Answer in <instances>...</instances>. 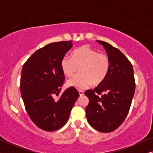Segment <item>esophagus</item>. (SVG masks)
Masks as SVG:
<instances>
[{
    "mask_svg": "<svg viewBox=\"0 0 153 153\" xmlns=\"http://www.w3.org/2000/svg\"><path fill=\"white\" fill-rule=\"evenodd\" d=\"M79 95H80V96H82L83 94H84V91H79Z\"/></svg>",
    "mask_w": 153,
    "mask_h": 153,
    "instance_id": "esophagus-1",
    "label": "esophagus"
}]
</instances>
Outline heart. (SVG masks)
<instances>
[{
  "mask_svg": "<svg viewBox=\"0 0 153 153\" xmlns=\"http://www.w3.org/2000/svg\"><path fill=\"white\" fill-rule=\"evenodd\" d=\"M111 62L107 55L100 53L88 46L82 47L73 51L72 57H62L60 68L67 76H72L79 68V74L69 79L68 85L77 89H85L93 84L104 82L110 70Z\"/></svg>",
  "mask_w": 153,
  "mask_h": 153,
  "instance_id": "1",
  "label": "heart"
}]
</instances>
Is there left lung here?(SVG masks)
Masks as SVG:
<instances>
[{
    "label": "left lung",
    "mask_w": 153,
    "mask_h": 153,
    "mask_svg": "<svg viewBox=\"0 0 153 153\" xmlns=\"http://www.w3.org/2000/svg\"><path fill=\"white\" fill-rule=\"evenodd\" d=\"M103 46L111 62L105 80L95 89L84 93L89 103L85 108L88 122L101 132H111L124 122L135 92L132 65L117 48L106 42Z\"/></svg>",
    "instance_id": "1"
}]
</instances>
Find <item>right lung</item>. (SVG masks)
Wrapping results in <instances>:
<instances>
[{
	"instance_id": "1",
	"label": "right lung",
	"mask_w": 153,
	"mask_h": 153,
	"mask_svg": "<svg viewBox=\"0 0 153 153\" xmlns=\"http://www.w3.org/2000/svg\"><path fill=\"white\" fill-rule=\"evenodd\" d=\"M72 41L53 42L39 49L26 60L22 70L20 91L25 108L35 125L45 131L61 128L68 122L79 93L74 87L58 97L65 81L60 68Z\"/></svg>"
}]
</instances>
